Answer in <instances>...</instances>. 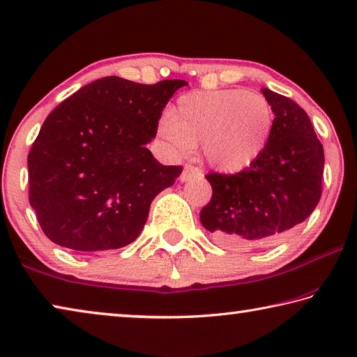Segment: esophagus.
Returning a JSON list of instances; mask_svg holds the SVG:
<instances>
[{"label":"esophagus","mask_w":357,"mask_h":357,"mask_svg":"<svg viewBox=\"0 0 357 357\" xmlns=\"http://www.w3.org/2000/svg\"><path fill=\"white\" fill-rule=\"evenodd\" d=\"M197 175H201V169L191 166V164H186L183 167V172L180 174V180H182V182H188V180L197 177Z\"/></svg>","instance_id":"obj_1"}]
</instances>
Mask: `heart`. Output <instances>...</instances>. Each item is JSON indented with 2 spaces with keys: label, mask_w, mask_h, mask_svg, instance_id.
Here are the masks:
<instances>
[{
  "label": "heart",
  "mask_w": 357,
  "mask_h": 357,
  "mask_svg": "<svg viewBox=\"0 0 357 357\" xmlns=\"http://www.w3.org/2000/svg\"><path fill=\"white\" fill-rule=\"evenodd\" d=\"M274 112L260 94L244 89L195 91L177 98L158 135L178 155L199 145L201 156L220 172H239L270 144Z\"/></svg>",
  "instance_id": "b5f03b06"
}]
</instances>
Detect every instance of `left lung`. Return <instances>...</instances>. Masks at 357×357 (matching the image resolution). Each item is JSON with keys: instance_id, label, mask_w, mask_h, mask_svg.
Instances as JSON below:
<instances>
[{"instance_id": "8db88e82", "label": "left lung", "mask_w": 357, "mask_h": 357, "mask_svg": "<svg viewBox=\"0 0 357 357\" xmlns=\"http://www.w3.org/2000/svg\"><path fill=\"white\" fill-rule=\"evenodd\" d=\"M274 128L259 160L236 174L211 172L202 227L227 248L273 243L305 220L322 195L324 150L308 114L290 98L261 89Z\"/></svg>"}]
</instances>
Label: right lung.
Wrapping results in <instances>:
<instances>
[{
  "label": "right lung",
  "instance_id": "right-lung-1",
  "mask_svg": "<svg viewBox=\"0 0 357 357\" xmlns=\"http://www.w3.org/2000/svg\"><path fill=\"white\" fill-rule=\"evenodd\" d=\"M186 84L107 76L52 109L29 153V199L52 243L96 252L139 238L151 201L182 172L158 162L146 144Z\"/></svg>",
  "mask_w": 357,
  "mask_h": 357
}]
</instances>
